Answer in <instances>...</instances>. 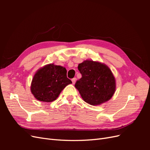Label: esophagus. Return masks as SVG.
I'll use <instances>...</instances> for the list:
<instances>
[{"label":"esophagus","mask_w":150,"mask_h":150,"mask_svg":"<svg viewBox=\"0 0 150 150\" xmlns=\"http://www.w3.org/2000/svg\"><path fill=\"white\" fill-rule=\"evenodd\" d=\"M71 81H72V84H75L76 81V78H72V79H71Z\"/></svg>","instance_id":"34e87169"}]
</instances>
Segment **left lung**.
Instances as JSON below:
<instances>
[{"label":"left lung","instance_id":"obj_1","mask_svg":"<svg viewBox=\"0 0 150 150\" xmlns=\"http://www.w3.org/2000/svg\"><path fill=\"white\" fill-rule=\"evenodd\" d=\"M78 70L82 78L76 81L75 87L85 102L99 105L112 98L116 90V81L108 66L86 60L78 65Z\"/></svg>","mask_w":150,"mask_h":150}]
</instances>
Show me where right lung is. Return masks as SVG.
<instances>
[{
	"label": "right lung",
	"mask_w": 150,
	"mask_h": 150,
	"mask_svg": "<svg viewBox=\"0 0 150 150\" xmlns=\"http://www.w3.org/2000/svg\"><path fill=\"white\" fill-rule=\"evenodd\" d=\"M71 83L72 81L67 78L65 67L49 64L35 72L30 91L36 99L50 103L56 100L63 89Z\"/></svg>",
	"instance_id": "1"
}]
</instances>
